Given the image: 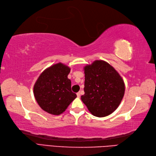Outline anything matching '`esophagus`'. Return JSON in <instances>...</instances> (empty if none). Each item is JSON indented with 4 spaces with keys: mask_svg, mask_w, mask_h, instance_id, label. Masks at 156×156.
I'll use <instances>...</instances> for the list:
<instances>
[{
    "mask_svg": "<svg viewBox=\"0 0 156 156\" xmlns=\"http://www.w3.org/2000/svg\"><path fill=\"white\" fill-rule=\"evenodd\" d=\"M76 94H77V97H80V94H81V93L80 92H78V93H76Z\"/></svg>",
    "mask_w": 156,
    "mask_h": 156,
    "instance_id": "34e87169",
    "label": "esophagus"
}]
</instances>
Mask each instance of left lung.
I'll return each mask as SVG.
<instances>
[{
	"instance_id": "8db88e82",
	"label": "left lung",
	"mask_w": 156,
	"mask_h": 156,
	"mask_svg": "<svg viewBox=\"0 0 156 156\" xmlns=\"http://www.w3.org/2000/svg\"><path fill=\"white\" fill-rule=\"evenodd\" d=\"M84 94L81 99L91 114L105 117L114 112L122 100L125 85L118 72L105 61L96 60L84 68Z\"/></svg>"
}]
</instances>
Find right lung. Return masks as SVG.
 Segmentation results:
<instances>
[{
	"mask_svg": "<svg viewBox=\"0 0 156 156\" xmlns=\"http://www.w3.org/2000/svg\"><path fill=\"white\" fill-rule=\"evenodd\" d=\"M69 72L68 66L58 63L44 70L35 82L34 95L39 106L48 114H62L77 97L71 90Z\"/></svg>",
	"mask_w": 156,
	"mask_h": 156,
	"instance_id": "add662e5",
	"label": "right lung"
}]
</instances>
